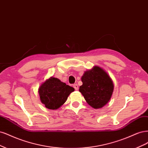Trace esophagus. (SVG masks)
<instances>
[{"mask_svg": "<svg viewBox=\"0 0 148 148\" xmlns=\"http://www.w3.org/2000/svg\"><path fill=\"white\" fill-rule=\"evenodd\" d=\"M73 87H74V88H75V90H78V85H77V84H74V85H73Z\"/></svg>", "mask_w": 148, "mask_h": 148, "instance_id": "1", "label": "esophagus"}]
</instances>
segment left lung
I'll list each match as a JSON object with an SVG mask.
<instances>
[{
	"label": "left lung",
	"mask_w": 148,
	"mask_h": 148,
	"mask_svg": "<svg viewBox=\"0 0 148 148\" xmlns=\"http://www.w3.org/2000/svg\"><path fill=\"white\" fill-rule=\"evenodd\" d=\"M83 84L79 87L87 103L95 109L103 107L110 100L114 90L112 81L101 68L95 66L82 75Z\"/></svg>",
	"instance_id": "left-lung-1"
}]
</instances>
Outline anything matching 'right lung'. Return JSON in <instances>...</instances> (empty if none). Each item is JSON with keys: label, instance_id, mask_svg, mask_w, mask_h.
Returning a JSON list of instances; mask_svg holds the SVG:
<instances>
[{"label": "right lung", "instance_id": "right-lung-1", "mask_svg": "<svg viewBox=\"0 0 148 148\" xmlns=\"http://www.w3.org/2000/svg\"><path fill=\"white\" fill-rule=\"evenodd\" d=\"M74 88L55 77H50L39 88L41 102L50 109H58L66 102Z\"/></svg>", "mask_w": 148, "mask_h": 148}]
</instances>
